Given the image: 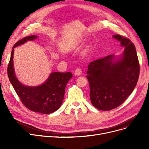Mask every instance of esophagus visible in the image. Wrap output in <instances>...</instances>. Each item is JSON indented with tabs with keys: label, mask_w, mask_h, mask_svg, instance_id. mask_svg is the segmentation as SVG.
I'll list each match as a JSON object with an SVG mask.
<instances>
[{
	"label": "esophagus",
	"mask_w": 149,
	"mask_h": 149,
	"mask_svg": "<svg viewBox=\"0 0 149 149\" xmlns=\"http://www.w3.org/2000/svg\"><path fill=\"white\" fill-rule=\"evenodd\" d=\"M81 73H82V71H81V70L80 68L76 69L75 70V72H74V74H75V75H77V76L81 75Z\"/></svg>",
	"instance_id": "34e87169"
}]
</instances>
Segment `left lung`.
<instances>
[{
  "mask_svg": "<svg viewBox=\"0 0 149 149\" xmlns=\"http://www.w3.org/2000/svg\"><path fill=\"white\" fill-rule=\"evenodd\" d=\"M124 49L122 56L112 63L113 55L91 62L86 76L93 106L102 111L122 104L134 90L139 75V63L135 46L130 39L114 35Z\"/></svg>",
  "mask_w": 149,
  "mask_h": 149,
  "instance_id": "obj_1",
  "label": "left lung"
}]
</instances>
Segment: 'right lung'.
<instances>
[{"label":"right lung","instance_id":"add662e5","mask_svg":"<svg viewBox=\"0 0 149 149\" xmlns=\"http://www.w3.org/2000/svg\"><path fill=\"white\" fill-rule=\"evenodd\" d=\"M36 38V36L23 38L14 45L13 48L27 40H32ZM13 54L14 49H12L7 69L8 76L22 104L30 111L42 113L49 114L58 110L63 100L66 85L72 77V73L53 72L43 84L37 87L25 86L22 84L15 76Z\"/></svg>","mask_w":149,"mask_h":149}]
</instances>
